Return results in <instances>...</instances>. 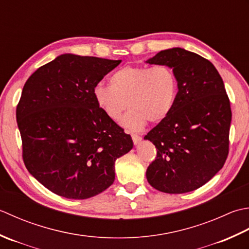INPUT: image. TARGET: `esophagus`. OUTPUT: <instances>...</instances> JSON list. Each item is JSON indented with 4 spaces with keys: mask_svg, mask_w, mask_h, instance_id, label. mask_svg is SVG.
<instances>
[{
    "mask_svg": "<svg viewBox=\"0 0 249 249\" xmlns=\"http://www.w3.org/2000/svg\"><path fill=\"white\" fill-rule=\"evenodd\" d=\"M132 136V140H133V143L135 144V145H138L140 142L142 141V138L140 135H138V134H132L131 135Z\"/></svg>",
    "mask_w": 249,
    "mask_h": 249,
    "instance_id": "obj_1",
    "label": "esophagus"
}]
</instances>
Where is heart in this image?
Returning <instances> with one entry per match:
<instances>
[{
	"instance_id": "1",
	"label": "heart",
	"mask_w": 249,
	"mask_h": 249,
	"mask_svg": "<svg viewBox=\"0 0 249 249\" xmlns=\"http://www.w3.org/2000/svg\"><path fill=\"white\" fill-rule=\"evenodd\" d=\"M109 84L94 86L95 103L113 121L120 120L129 106L121 124L131 131L142 130L148 121H163L174 107L178 89L174 71L167 65H128L111 74Z\"/></svg>"
}]
</instances>
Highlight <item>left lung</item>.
Wrapping results in <instances>:
<instances>
[{
    "label": "left lung",
    "mask_w": 249,
    "mask_h": 249,
    "mask_svg": "<svg viewBox=\"0 0 249 249\" xmlns=\"http://www.w3.org/2000/svg\"><path fill=\"white\" fill-rule=\"evenodd\" d=\"M146 63L170 67L178 84L170 115L144 138L157 148L147 180L165 194L194 191L221 170L229 153L232 114L224 82L212 62L184 48L162 50Z\"/></svg>",
    "instance_id": "obj_1"
}]
</instances>
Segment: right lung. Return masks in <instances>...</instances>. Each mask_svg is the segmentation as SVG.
<instances>
[{
  "label": "right lung",
  "instance_id": "right-lung-1",
  "mask_svg": "<svg viewBox=\"0 0 249 249\" xmlns=\"http://www.w3.org/2000/svg\"><path fill=\"white\" fill-rule=\"evenodd\" d=\"M120 62L64 53L23 86L16 110L23 162L55 195L84 200L101 194L115 180V161L133 147L92 93Z\"/></svg>",
  "mask_w": 249,
  "mask_h": 249
}]
</instances>
